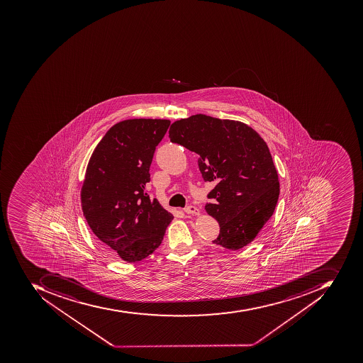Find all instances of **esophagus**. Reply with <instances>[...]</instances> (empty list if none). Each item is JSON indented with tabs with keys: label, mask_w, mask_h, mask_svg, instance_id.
Instances as JSON below:
<instances>
[{
	"label": "esophagus",
	"mask_w": 363,
	"mask_h": 363,
	"mask_svg": "<svg viewBox=\"0 0 363 363\" xmlns=\"http://www.w3.org/2000/svg\"><path fill=\"white\" fill-rule=\"evenodd\" d=\"M184 212L186 214H194V216H199L200 214V210L196 206H189L184 208Z\"/></svg>",
	"instance_id": "obj_1"
}]
</instances>
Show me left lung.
<instances>
[{"label":"left lung","instance_id":"1","mask_svg":"<svg viewBox=\"0 0 363 363\" xmlns=\"http://www.w3.org/2000/svg\"><path fill=\"white\" fill-rule=\"evenodd\" d=\"M171 142L196 152L204 181L216 182L206 211L219 222L214 245L247 247L272 216L280 194L278 172L260 134L243 122L196 114L173 122Z\"/></svg>","mask_w":363,"mask_h":363}]
</instances>
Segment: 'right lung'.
Listing matches in <instances>:
<instances>
[{
  "mask_svg": "<svg viewBox=\"0 0 363 363\" xmlns=\"http://www.w3.org/2000/svg\"><path fill=\"white\" fill-rule=\"evenodd\" d=\"M170 123L162 118L118 122L89 160L81 188L83 216L103 247L125 262L155 252L173 219L145 191L155 147Z\"/></svg>",
  "mask_w": 363,
  "mask_h": 363,
  "instance_id": "1",
  "label": "right lung"
}]
</instances>
